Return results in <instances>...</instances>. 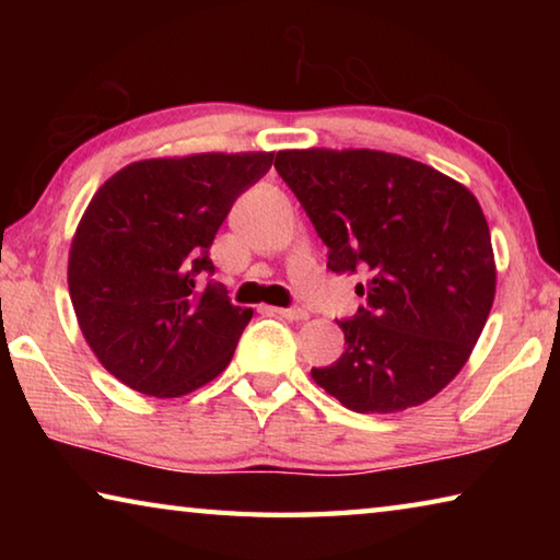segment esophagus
I'll return each instance as SVG.
<instances>
[{
    "mask_svg": "<svg viewBox=\"0 0 560 560\" xmlns=\"http://www.w3.org/2000/svg\"><path fill=\"white\" fill-rule=\"evenodd\" d=\"M273 314H279V316H283V318H289V320H306L311 314L306 308H271Z\"/></svg>",
    "mask_w": 560,
    "mask_h": 560,
    "instance_id": "1",
    "label": "esophagus"
}]
</instances>
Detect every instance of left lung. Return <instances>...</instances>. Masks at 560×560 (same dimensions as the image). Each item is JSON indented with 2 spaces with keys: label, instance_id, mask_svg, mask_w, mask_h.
I'll use <instances>...</instances> for the list:
<instances>
[{
  "label": "left lung",
  "instance_id": "left-lung-1",
  "mask_svg": "<svg viewBox=\"0 0 560 560\" xmlns=\"http://www.w3.org/2000/svg\"><path fill=\"white\" fill-rule=\"evenodd\" d=\"M328 246V269L363 273L365 306L338 320L346 350L311 377L353 412L428 402L467 363L497 293L487 217L467 187L368 148L279 150L277 163Z\"/></svg>",
  "mask_w": 560,
  "mask_h": 560
}]
</instances>
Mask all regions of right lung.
Wrapping results in <instances>:
<instances>
[{
    "instance_id": "1",
    "label": "right lung",
    "mask_w": 560,
    "mask_h": 560,
    "mask_svg": "<svg viewBox=\"0 0 560 560\" xmlns=\"http://www.w3.org/2000/svg\"><path fill=\"white\" fill-rule=\"evenodd\" d=\"M273 153H195L130 163L83 212L69 293L93 355L122 385L183 397L214 381L254 311L232 306L210 246Z\"/></svg>"
}]
</instances>
